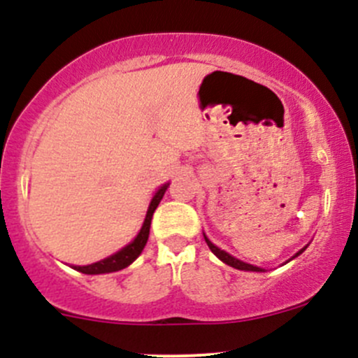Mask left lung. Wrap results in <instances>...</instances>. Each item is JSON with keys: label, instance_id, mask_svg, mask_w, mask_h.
<instances>
[{"label": "left lung", "instance_id": "left-lung-1", "mask_svg": "<svg viewBox=\"0 0 358 358\" xmlns=\"http://www.w3.org/2000/svg\"><path fill=\"white\" fill-rule=\"evenodd\" d=\"M204 238H206V243H208V247L210 248V252H213L214 255H216L217 259H221V261L224 262V264H228V266H231V268H235V269H240V271H255V273H262V268H257V266H252V264H247V262H243V261H238V259L236 257H233V255H229L228 252H224V250H221L220 247H216L214 245L213 242H210V240L208 238V236L204 235ZM306 250V247L302 248V250H299L296 252L295 255H293L292 259H295L296 255H300L302 254V252ZM292 259H289V261H292Z\"/></svg>", "mask_w": 358, "mask_h": 358}]
</instances>
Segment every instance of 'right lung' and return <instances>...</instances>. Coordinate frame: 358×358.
<instances>
[{
  "label": "right lung",
  "instance_id": "add662e5",
  "mask_svg": "<svg viewBox=\"0 0 358 358\" xmlns=\"http://www.w3.org/2000/svg\"><path fill=\"white\" fill-rule=\"evenodd\" d=\"M168 185H169V183H164V185L161 187V189L157 190L156 194H154L152 201H150V204H149L148 214H145L144 224H142L141 231H138V235L135 236L134 242H130L129 245L123 247L122 250H118L116 254L110 255V257L103 259V261L94 262V264H89V266H73V269L80 271V273H84V274H104V273H115V271L125 269L127 266H130L131 262H134L135 259L141 255V252L144 250L145 243H148L150 221H152V214H154V210H156L157 206H159L161 199H163V195H164V192H166Z\"/></svg>",
  "mask_w": 358,
  "mask_h": 358
}]
</instances>
